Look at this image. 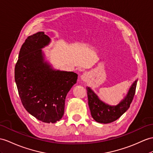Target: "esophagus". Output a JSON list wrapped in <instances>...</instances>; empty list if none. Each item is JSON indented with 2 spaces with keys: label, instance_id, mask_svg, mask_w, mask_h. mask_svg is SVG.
I'll return each instance as SVG.
<instances>
[{
  "label": "esophagus",
  "instance_id": "obj_1",
  "mask_svg": "<svg viewBox=\"0 0 153 153\" xmlns=\"http://www.w3.org/2000/svg\"><path fill=\"white\" fill-rule=\"evenodd\" d=\"M88 78H89V75L87 73H83L81 76V79L84 82H87L88 80Z\"/></svg>",
  "mask_w": 153,
  "mask_h": 153
}]
</instances>
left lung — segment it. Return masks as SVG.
<instances>
[{"mask_svg": "<svg viewBox=\"0 0 153 153\" xmlns=\"http://www.w3.org/2000/svg\"><path fill=\"white\" fill-rule=\"evenodd\" d=\"M137 80L130 86L127 95L116 106H110L100 100L92 89L87 87L88 105L94 120L100 123H110L117 120L127 110L135 95Z\"/></svg>", "mask_w": 153, "mask_h": 153, "instance_id": "8db88e82", "label": "left lung"}]
</instances>
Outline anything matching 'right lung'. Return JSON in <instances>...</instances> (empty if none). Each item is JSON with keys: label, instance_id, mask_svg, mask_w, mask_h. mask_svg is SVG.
I'll use <instances>...</instances> for the list:
<instances>
[{"label": "right lung", "instance_id": "obj_1", "mask_svg": "<svg viewBox=\"0 0 153 153\" xmlns=\"http://www.w3.org/2000/svg\"><path fill=\"white\" fill-rule=\"evenodd\" d=\"M50 42L43 32L26 39L15 67V80L26 110L39 121L54 123L64 115L66 95L78 74L53 69L45 61L42 48Z\"/></svg>", "mask_w": 153, "mask_h": 153}]
</instances>
